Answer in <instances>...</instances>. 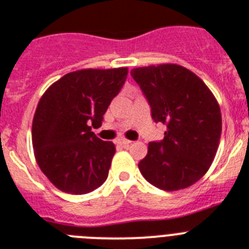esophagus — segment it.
<instances>
[{
    "label": "esophagus",
    "instance_id": "1",
    "mask_svg": "<svg viewBox=\"0 0 249 249\" xmlns=\"http://www.w3.org/2000/svg\"><path fill=\"white\" fill-rule=\"evenodd\" d=\"M119 144H121L123 147H129L131 144V141H128V139H121L119 141Z\"/></svg>",
    "mask_w": 249,
    "mask_h": 249
}]
</instances>
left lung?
<instances>
[{"instance_id":"left-lung-1","label":"left lung","mask_w":249,"mask_h":249,"mask_svg":"<svg viewBox=\"0 0 249 249\" xmlns=\"http://www.w3.org/2000/svg\"><path fill=\"white\" fill-rule=\"evenodd\" d=\"M151 106L152 119L166 125L162 141L149 142L138 167L162 191L191 187L211 166L221 137L220 106L195 72L177 64L130 71Z\"/></svg>"}]
</instances>
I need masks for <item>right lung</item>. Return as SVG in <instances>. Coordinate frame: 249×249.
Returning a JSON list of instances; mask_svg holds the SVG:
<instances>
[{
    "instance_id": "1",
    "label": "right lung",
    "mask_w": 249,
    "mask_h": 249,
    "mask_svg": "<svg viewBox=\"0 0 249 249\" xmlns=\"http://www.w3.org/2000/svg\"><path fill=\"white\" fill-rule=\"evenodd\" d=\"M128 68L83 69L54 82L40 97L32 142L42 173L60 191L86 195L106 181L115 144L92 131L124 86Z\"/></svg>"
}]
</instances>
